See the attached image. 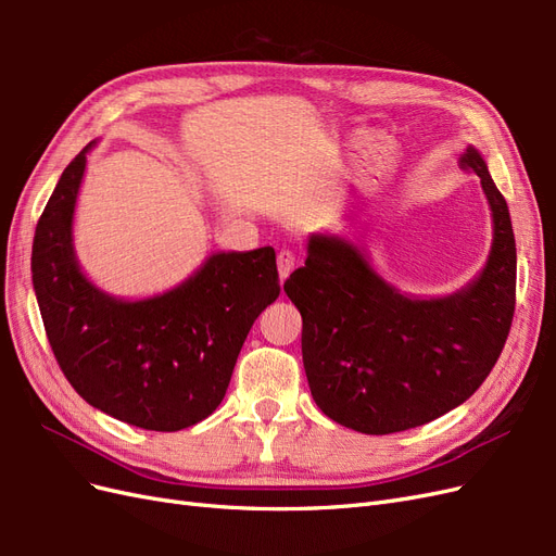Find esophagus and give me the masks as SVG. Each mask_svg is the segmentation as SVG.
I'll use <instances>...</instances> for the list:
<instances>
[{
    "instance_id": "1",
    "label": "esophagus",
    "mask_w": 556,
    "mask_h": 556,
    "mask_svg": "<svg viewBox=\"0 0 556 556\" xmlns=\"http://www.w3.org/2000/svg\"><path fill=\"white\" fill-rule=\"evenodd\" d=\"M276 262H278V276H280V280L285 282V278H288V276L294 271V266H296L294 252H292V250H280Z\"/></svg>"
}]
</instances>
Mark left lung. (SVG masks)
Listing matches in <instances>:
<instances>
[{
  "instance_id": "obj_1",
  "label": "left lung",
  "mask_w": 556,
  "mask_h": 556,
  "mask_svg": "<svg viewBox=\"0 0 556 556\" xmlns=\"http://www.w3.org/2000/svg\"><path fill=\"white\" fill-rule=\"evenodd\" d=\"M459 166L480 176L494 215L490 260L466 290L429 301L403 296L339 237H313L306 266L285 280L304 319L311 394L348 429L384 435L431 422L478 390L506 345L517 280L508 204L476 148Z\"/></svg>"
}]
</instances>
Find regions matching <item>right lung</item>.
Instances as JSON below:
<instances>
[{"label":"right lung","instance_id":"add662e5","mask_svg":"<svg viewBox=\"0 0 556 556\" xmlns=\"http://www.w3.org/2000/svg\"><path fill=\"white\" fill-rule=\"evenodd\" d=\"M90 148L62 172L31 245L50 350L90 406L148 431L188 429L220 406L252 323L280 294L276 250L217 252L190 280L153 299L99 292L72 245Z\"/></svg>","mask_w":556,"mask_h":556}]
</instances>
